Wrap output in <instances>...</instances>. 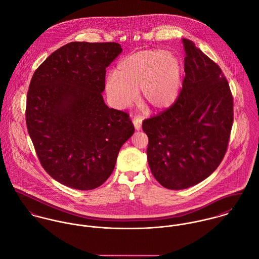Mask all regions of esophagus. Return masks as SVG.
Returning <instances> with one entry per match:
<instances>
[{
    "label": "esophagus",
    "mask_w": 259,
    "mask_h": 259,
    "mask_svg": "<svg viewBox=\"0 0 259 259\" xmlns=\"http://www.w3.org/2000/svg\"><path fill=\"white\" fill-rule=\"evenodd\" d=\"M133 124L136 130H140L141 129V124H142V120L140 118H134L133 119Z\"/></svg>",
    "instance_id": "34e87169"
}]
</instances>
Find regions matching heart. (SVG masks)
<instances>
[{
	"label": "heart",
	"mask_w": 259,
	"mask_h": 259,
	"mask_svg": "<svg viewBox=\"0 0 259 259\" xmlns=\"http://www.w3.org/2000/svg\"><path fill=\"white\" fill-rule=\"evenodd\" d=\"M180 86L179 60L165 50H147L127 56L118 63L115 76L106 81V92L115 107L126 108L141 91L142 103L160 111L176 101Z\"/></svg>",
	"instance_id": "b5f03b06"
}]
</instances>
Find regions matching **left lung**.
Here are the masks:
<instances>
[{
  "label": "left lung",
  "mask_w": 259,
  "mask_h": 259,
  "mask_svg": "<svg viewBox=\"0 0 259 259\" xmlns=\"http://www.w3.org/2000/svg\"><path fill=\"white\" fill-rule=\"evenodd\" d=\"M183 43L185 77L179 96L142 124L151 172L172 190L193 186L216 170L233 123V97L220 67L192 41Z\"/></svg>",
  "instance_id": "obj_1"
}]
</instances>
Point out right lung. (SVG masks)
I'll return each mask as SVG.
<instances>
[{"label": "right lung", "mask_w": 259, "mask_h": 259, "mask_svg": "<svg viewBox=\"0 0 259 259\" xmlns=\"http://www.w3.org/2000/svg\"><path fill=\"white\" fill-rule=\"evenodd\" d=\"M122 52L115 42H71L35 71L26 123L39 161L56 181L78 190L101 186L133 135L129 114L103 100L106 68Z\"/></svg>", "instance_id": "right-lung-1"}]
</instances>
